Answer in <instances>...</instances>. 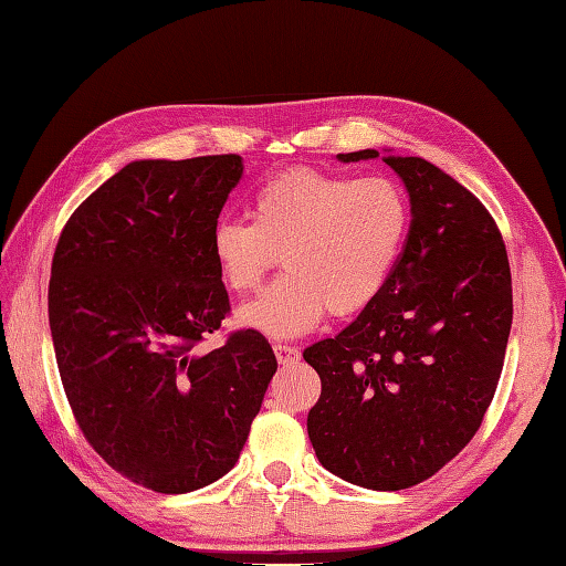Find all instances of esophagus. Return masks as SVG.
Listing matches in <instances>:
<instances>
[{
	"label": "esophagus",
	"mask_w": 566,
	"mask_h": 566,
	"mask_svg": "<svg viewBox=\"0 0 566 566\" xmlns=\"http://www.w3.org/2000/svg\"><path fill=\"white\" fill-rule=\"evenodd\" d=\"M273 352H275V359H279V365L287 367V365H295L297 359H301V349L297 347H291V345H273Z\"/></svg>",
	"instance_id": "1"
}]
</instances>
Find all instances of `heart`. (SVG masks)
Instances as JSON below:
<instances>
[{
	"label": "heart",
	"mask_w": 566,
	"mask_h": 566,
	"mask_svg": "<svg viewBox=\"0 0 566 566\" xmlns=\"http://www.w3.org/2000/svg\"><path fill=\"white\" fill-rule=\"evenodd\" d=\"M251 223L221 219L211 259L229 291L247 295L279 261L285 273L239 311L269 337H301L325 315L349 317L377 301L409 233V205L387 177L287 169L255 189Z\"/></svg>",
	"instance_id": "obj_1"
}]
</instances>
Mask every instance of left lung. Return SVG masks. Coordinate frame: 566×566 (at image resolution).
Here are the masks:
<instances>
[{
  "instance_id": "obj_1",
  "label": "left lung",
  "mask_w": 566,
  "mask_h": 566,
  "mask_svg": "<svg viewBox=\"0 0 566 566\" xmlns=\"http://www.w3.org/2000/svg\"><path fill=\"white\" fill-rule=\"evenodd\" d=\"M371 157L379 153L337 155ZM381 159L409 191L407 243L377 301L303 352L323 381L307 436L343 481L403 490L439 473L481 429L505 361L513 279L481 199L421 157Z\"/></svg>"
}]
</instances>
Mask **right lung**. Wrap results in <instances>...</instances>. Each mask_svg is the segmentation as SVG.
I'll return each mask as SVG.
<instances>
[{
  "instance_id": "1",
  "label": "right lung",
  "mask_w": 566,
  "mask_h": 566,
  "mask_svg": "<svg viewBox=\"0 0 566 566\" xmlns=\"http://www.w3.org/2000/svg\"><path fill=\"white\" fill-rule=\"evenodd\" d=\"M239 155L140 159L73 211L49 281V325L76 423L113 471L191 493L237 465L279 369L259 329L197 345L229 315L211 229Z\"/></svg>"
}]
</instances>
